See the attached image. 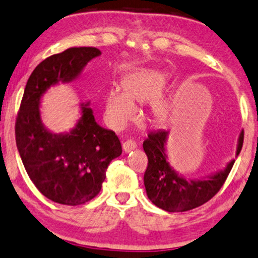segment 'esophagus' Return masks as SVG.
Masks as SVG:
<instances>
[{
    "mask_svg": "<svg viewBox=\"0 0 258 258\" xmlns=\"http://www.w3.org/2000/svg\"><path fill=\"white\" fill-rule=\"evenodd\" d=\"M123 151L125 153H129V152H132L133 150H135L136 147H138V145H136V142L135 141H133V140H126L125 142H123Z\"/></svg>",
    "mask_w": 258,
    "mask_h": 258,
    "instance_id": "esophagus-1",
    "label": "esophagus"
}]
</instances>
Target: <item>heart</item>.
<instances>
[{"instance_id":"obj_1","label":"heart","mask_w":258,"mask_h":258,"mask_svg":"<svg viewBox=\"0 0 258 258\" xmlns=\"http://www.w3.org/2000/svg\"><path fill=\"white\" fill-rule=\"evenodd\" d=\"M124 87H112L106 94L104 117L112 129L120 130L138 117L134 100L146 102L152 100L151 112L157 119H165L169 105L163 98H157L164 89L166 75L153 69H136L124 77Z\"/></svg>"}]
</instances>
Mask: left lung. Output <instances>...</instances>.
I'll list each match as a JSON object with an SVG mask.
<instances>
[{
  "label": "left lung",
  "instance_id": "obj_1",
  "mask_svg": "<svg viewBox=\"0 0 258 258\" xmlns=\"http://www.w3.org/2000/svg\"><path fill=\"white\" fill-rule=\"evenodd\" d=\"M169 132L158 130L151 133L144 141V151L147 154L148 166L144 176L145 188L148 199L156 207L168 213H182L210 201L219 192L231 172L235 159L228 162L223 169L192 178L180 174L169 162L166 153ZM244 141L241 130L238 138L235 158L240 153Z\"/></svg>",
  "mask_w": 258,
  "mask_h": 258
}]
</instances>
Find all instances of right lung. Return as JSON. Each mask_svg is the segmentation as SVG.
Returning a JSON list of instances; mask_svg holds the SVG:
<instances>
[{"instance_id": "right-lung-1", "label": "right lung", "mask_w": 258, "mask_h": 258, "mask_svg": "<svg viewBox=\"0 0 258 258\" xmlns=\"http://www.w3.org/2000/svg\"><path fill=\"white\" fill-rule=\"evenodd\" d=\"M101 51L94 47L69 48L36 66L27 80L15 123V141L25 170L37 189L51 202L81 205L101 189L112 159L122 154L113 130L96 123L90 101L81 102V116L69 132L44 125L41 102L57 84L77 80Z\"/></svg>"}]
</instances>
